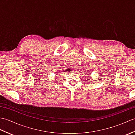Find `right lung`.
I'll list each match as a JSON object with an SVG mask.
<instances>
[{
  "mask_svg": "<svg viewBox=\"0 0 135 135\" xmlns=\"http://www.w3.org/2000/svg\"><path fill=\"white\" fill-rule=\"evenodd\" d=\"M67 71H68V70H67ZM64 72H65V71H64Z\"/></svg>",
  "mask_w": 135,
  "mask_h": 135,
  "instance_id": "add662e5",
  "label": "right lung"
}]
</instances>
